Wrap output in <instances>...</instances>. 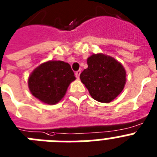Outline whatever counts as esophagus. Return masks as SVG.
Returning <instances> with one entry per match:
<instances>
[{"instance_id":"obj_1","label":"esophagus","mask_w":157,"mask_h":157,"mask_svg":"<svg viewBox=\"0 0 157 157\" xmlns=\"http://www.w3.org/2000/svg\"><path fill=\"white\" fill-rule=\"evenodd\" d=\"M81 70L76 71V72H75V76H76V77L77 79H79V77H80V74H81Z\"/></svg>"}]
</instances>
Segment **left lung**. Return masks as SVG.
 Listing matches in <instances>:
<instances>
[{"label":"left lung","mask_w":157,"mask_h":157,"mask_svg":"<svg viewBox=\"0 0 157 157\" xmlns=\"http://www.w3.org/2000/svg\"><path fill=\"white\" fill-rule=\"evenodd\" d=\"M88 68L80 75L94 100L109 103L123 90L126 72L117 60L104 54H93L87 60Z\"/></svg>","instance_id":"1"}]
</instances>
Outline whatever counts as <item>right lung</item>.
<instances>
[{"label": "right lung", "instance_id": "1", "mask_svg": "<svg viewBox=\"0 0 157 157\" xmlns=\"http://www.w3.org/2000/svg\"><path fill=\"white\" fill-rule=\"evenodd\" d=\"M76 79L69 64L50 60L35 68L29 78V88L34 97L48 105L63 98L68 85Z\"/></svg>", "mask_w": 157, "mask_h": 157}]
</instances>
